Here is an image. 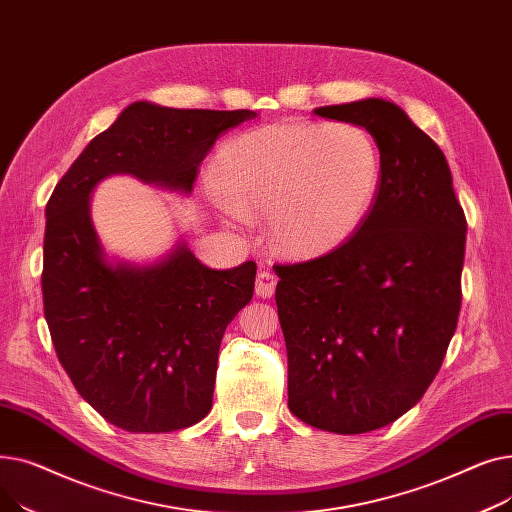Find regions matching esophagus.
I'll return each instance as SVG.
<instances>
[{
    "label": "esophagus",
    "mask_w": 512,
    "mask_h": 512,
    "mask_svg": "<svg viewBox=\"0 0 512 512\" xmlns=\"http://www.w3.org/2000/svg\"><path fill=\"white\" fill-rule=\"evenodd\" d=\"M276 290V276L272 272H259L257 282H255V292L259 297H272Z\"/></svg>",
    "instance_id": "34e87169"
}]
</instances>
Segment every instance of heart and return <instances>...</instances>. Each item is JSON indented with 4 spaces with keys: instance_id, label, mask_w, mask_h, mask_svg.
Masks as SVG:
<instances>
[{
    "instance_id": "1",
    "label": "heart",
    "mask_w": 512,
    "mask_h": 512,
    "mask_svg": "<svg viewBox=\"0 0 512 512\" xmlns=\"http://www.w3.org/2000/svg\"><path fill=\"white\" fill-rule=\"evenodd\" d=\"M382 178L371 134L355 124H276L220 149L207 197L230 228L267 213V238L282 255L336 251L369 213Z\"/></svg>"
}]
</instances>
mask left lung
I'll return each mask as SVG.
<instances>
[{
  "mask_svg": "<svg viewBox=\"0 0 512 512\" xmlns=\"http://www.w3.org/2000/svg\"><path fill=\"white\" fill-rule=\"evenodd\" d=\"M315 116L365 128L382 159L371 211L336 251L276 265L288 407L334 434H365L413 409L461 311L467 220L442 149L402 107L369 97Z\"/></svg>",
  "mask_w": 512,
  "mask_h": 512,
  "instance_id": "8db88e82",
  "label": "left lung"
}]
</instances>
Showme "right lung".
<instances>
[{
  "mask_svg": "<svg viewBox=\"0 0 512 512\" xmlns=\"http://www.w3.org/2000/svg\"><path fill=\"white\" fill-rule=\"evenodd\" d=\"M251 110L134 101L76 157L45 207L43 311L78 394L116 427L164 434L209 409L226 326L253 299L257 265H203L182 234L151 263L105 251L91 197L110 176L188 195L222 132Z\"/></svg>",
  "mask_w": 512,
  "mask_h": 512,
  "instance_id": "right-lung-1",
  "label": "right lung"
}]
</instances>
